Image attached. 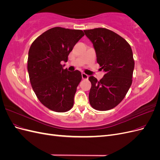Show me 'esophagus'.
Listing matches in <instances>:
<instances>
[{"label": "esophagus", "instance_id": "1", "mask_svg": "<svg viewBox=\"0 0 160 160\" xmlns=\"http://www.w3.org/2000/svg\"><path fill=\"white\" fill-rule=\"evenodd\" d=\"M81 77H82V79H88V77H89V76L87 74L84 73V72H82Z\"/></svg>", "mask_w": 160, "mask_h": 160}]
</instances>
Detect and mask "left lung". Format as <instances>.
Listing matches in <instances>:
<instances>
[{"label":"left lung","instance_id":"8db88e82","mask_svg":"<svg viewBox=\"0 0 160 160\" xmlns=\"http://www.w3.org/2000/svg\"><path fill=\"white\" fill-rule=\"evenodd\" d=\"M84 32L93 43L97 62L105 72L99 81L93 76L89 77V103L95 109L109 110L123 99L132 85L135 65L132 48L123 38L107 28Z\"/></svg>","mask_w":160,"mask_h":160}]
</instances>
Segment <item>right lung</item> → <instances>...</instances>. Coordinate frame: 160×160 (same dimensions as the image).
<instances>
[{
    "label": "right lung",
    "mask_w": 160,
    "mask_h": 160,
    "mask_svg": "<svg viewBox=\"0 0 160 160\" xmlns=\"http://www.w3.org/2000/svg\"><path fill=\"white\" fill-rule=\"evenodd\" d=\"M84 36L81 30L54 27L34 41L28 51L27 69L32 89L41 103L57 112H65L74 103L81 72L64 69L70 52Z\"/></svg>",
    "instance_id": "1"
}]
</instances>
